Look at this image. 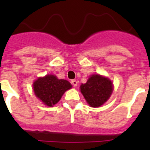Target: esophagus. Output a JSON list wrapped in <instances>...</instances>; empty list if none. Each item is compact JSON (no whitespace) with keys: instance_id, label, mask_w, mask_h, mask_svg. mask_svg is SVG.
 Segmentation results:
<instances>
[{"instance_id":"34e87169","label":"esophagus","mask_w":150,"mask_h":150,"mask_svg":"<svg viewBox=\"0 0 150 150\" xmlns=\"http://www.w3.org/2000/svg\"><path fill=\"white\" fill-rule=\"evenodd\" d=\"M71 84L73 85V86H74V87H76L78 84V82L76 81V79H73V80H71Z\"/></svg>"}]
</instances>
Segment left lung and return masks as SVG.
<instances>
[{
    "instance_id": "1",
    "label": "left lung",
    "mask_w": 150,
    "mask_h": 150,
    "mask_svg": "<svg viewBox=\"0 0 150 150\" xmlns=\"http://www.w3.org/2000/svg\"><path fill=\"white\" fill-rule=\"evenodd\" d=\"M80 91L91 107H98L112 94V84L109 79L95 74L90 76L86 83L81 85Z\"/></svg>"
}]
</instances>
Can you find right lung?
Instances as JSON below:
<instances>
[{
  "mask_svg": "<svg viewBox=\"0 0 150 150\" xmlns=\"http://www.w3.org/2000/svg\"><path fill=\"white\" fill-rule=\"evenodd\" d=\"M36 96L49 107L57 104L65 91L72 87L65 79H59L54 75H46L37 79L33 85Z\"/></svg>",
  "mask_w": 150,
  "mask_h": 150,
  "instance_id": "1",
  "label": "right lung"
}]
</instances>
